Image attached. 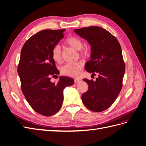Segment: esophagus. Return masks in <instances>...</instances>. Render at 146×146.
I'll list each match as a JSON object with an SVG mask.
<instances>
[{"instance_id":"1","label":"esophagus","mask_w":146,"mask_h":146,"mask_svg":"<svg viewBox=\"0 0 146 146\" xmlns=\"http://www.w3.org/2000/svg\"><path fill=\"white\" fill-rule=\"evenodd\" d=\"M81 80H80V79H78V78H75L74 79V82L76 83H77L78 82H80Z\"/></svg>"}]
</instances>
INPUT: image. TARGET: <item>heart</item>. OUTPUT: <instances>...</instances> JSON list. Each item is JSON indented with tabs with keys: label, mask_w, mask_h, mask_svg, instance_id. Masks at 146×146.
Returning a JSON list of instances; mask_svg holds the SVG:
<instances>
[{
	"label": "heart",
	"mask_w": 146,
	"mask_h": 146,
	"mask_svg": "<svg viewBox=\"0 0 146 146\" xmlns=\"http://www.w3.org/2000/svg\"><path fill=\"white\" fill-rule=\"evenodd\" d=\"M66 45L70 46L79 52V54L82 57H86L88 55V49L86 47H83L82 39L77 36H70L64 41ZM52 57L56 63H61L62 61L61 50L59 46H54L52 50ZM83 70V64L80 63L66 64L61 68V72L65 76L77 77L80 76Z\"/></svg>",
	"instance_id": "b5f03b06"
}]
</instances>
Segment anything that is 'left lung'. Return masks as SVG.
<instances>
[{
  "label": "left lung",
  "mask_w": 146,
  "mask_h": 146,
  "mask_svg": "<svg viewBox=\"0 0 146 146\" xmlns=\"http://www.w3.org/2000/svg\"><path fill=\"white\" fill-rule=\"evenodd\" d=\"M74 32L91 45V60L85 64L86 70L99 74L95 82L83 79L89 86L82 96V102L91 111H103L114 102L122 87L125 65L121 45L108 31L98 26Z\"/></svg>",
  "instance_id": "left-lung-1"
}]
</instances>
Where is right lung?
Instances as JSON below:
<instances>
[{
	"instance_id": "obj_1",
	"label": "right lung",
	"mask_w": 146,
	"mask_h": 146,
	"mask_svg": "<svg viewBox=\"0 0 146 146\" xmlns=\"http://www.w3.org/2000/svg\"><path fill=\"white\" fill-rule=\"evenodd\" d=\"M65 29L44 30L25 42L21 52L17 73L21 90L35 111L50 116L58 112L63 101V90L72 85L74 79L60 77L56 84L51 77L59 74L52 59V48L64 37Z\"/></svg>"
}]
</instances>
